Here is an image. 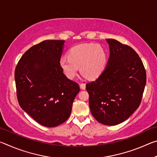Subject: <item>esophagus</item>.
Instances as JSON below:
<instances>
[{
  "label": "esophagus",
  "mask_w": 157,
  "mask_h": 157,
  "mask_svg": "<svg viewBox=\"0 0 157 157\" xmlns=\"http://www.w3.org/2000/svg\"><path fill=\"white\" fill-rule=\"evenodd\" d=\"M79 86H80V88L82 89H86V84L81 83L80 84H79Z\"/></svg>",
  "instance_id": "34e87169"
}]
</instances>
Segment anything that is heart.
<instances>
[{
    "label": "heart",
    "instance_id": "heart-1",
    "mask_svg": "<svg viewBox=\"0 0 157 157\" xmlns=\"http://www.w3.org/2000/svg\"><path fill=\"white\" fill-rule=\"evenodd\" d=\"M67 57L59 59V66L67 78L73 79L79 71L91 79L102 75L107 66V55L102 46L94 44L77 45L68 50Z\"/></svg>",
    "mask_w": 157,
    "mask_h": 157
}]
</instances>
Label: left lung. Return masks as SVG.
I'll return each mask as SVG.
<instances>
[{"mask_svg": "<svg viewBox=\"0 0 157 157\" xmlns=\"http://www.w3.org/2000/svg\"><path fill=\"white\" fill-rule=\"evenodd\" d=\"M110 56L99 78L89 82V107L95 120L106 125L123 123L139 108L146 72L135 50L115 39L107 40Z\"/></svg>", "mask_w": 157, "mask_h": 157, "instance_id": "8db88e82", "label": "left lung"}]
</instances>
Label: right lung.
<instances>
[{"instance_id":"right-lung-1","label":"right lung","mask_w":157,"mask_h":157,"mask_svg":"<svg viewBox=\"0 0 157 157\" xmlns=\"http://www.w3.org/2000/svg\"><path fill=\"white\" fill-rule=\"evenodd\" d=\"M63 40H46L28 49L16 66L20 107L41 125L54 127L67 120L79 86L60 68Z\"/></svg>"}]
</instances>
